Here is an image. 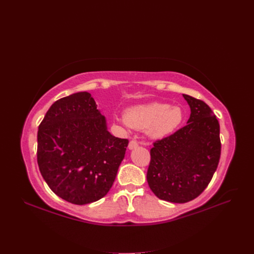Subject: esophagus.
<instances>
[{
    "label": "esophagus",
    "instance_id": "esophagus-1",
    "mask_svg": "<svg viewBox=\"0 0 254 254\" xmlns=\"http://www.w3.org/2000/svg\"><path fill=\"white\" fill-rule=\"evenodd\" d=\"M137 147H138V142L137 141H135V140L129 141V143H128V149L129 150H132V149H135Z\"/></svg>",
    "mask_w": 254,
    "mask_h": 254
}]
</instances>
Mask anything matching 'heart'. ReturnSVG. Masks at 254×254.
<instances>
[{"mask_svg": "<svg viewBox=\"0 0 254 254\" xmlns=\"http://www.w3.org/2000/svg\"><path fill=\"white\" fill-rule=\"evenodd\" d=\"M180 107L166 103H149L127 108L119 124L136 129H144L149 138L159 139L174 131L182 123Z\"/></svg>", "mask_w": 254, "mask_h": 254, "instance_id": "obj_1", "label": "heart"}]
</instances>
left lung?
<instances>
[{
	"instance_id": "1",
	"label": "left lung",
	"mask_w": 254,
	"mask_h": 254,
	"mask_svg": "<svg viewBox=\"0 0 254 254\" xmlns=\"http://www.w3.org/2000/svg\"><path fill=\"white\" fill-rule=\"evenodd\" d=\"M190 108L188 125L154 142L147 182L171 203H188L201 194L217 169L221 144L218 120L203 101L183 95Z\"/></svg>"
}]
</instances>
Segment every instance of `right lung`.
<instances>
[{
	"instance_id": "obj_1",
	"label": "right lung",
	"mask_w": 254,
	"mask_h": 254,
	"mask_svg": "<svg viewBox=\"0 0 254 254\" xmlns=\"http://www.w3.org/2000/svg\"><path fill=\"white\" fill-rule=\"evenodd\" d=\"M97 107L89 92L73 93L51 105L38 129L41 175L53 192L75 205L108 193L128 144L110 134Z\"/></svg>"
}]
</instances>
